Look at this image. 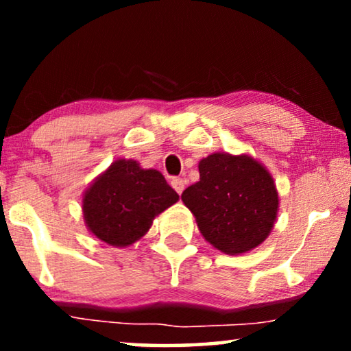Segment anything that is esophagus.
Returning a JSON list of instances; mask_svg holds the SVG:
<instances>
[{
    "mask_svg": "<svg viewBox=\"0 0 351 351\" xmlns=\"http://www.w3.org/2000/svg\"><path fill=\"white\" fill-rule=\"evenodd\" d=\"M171 185H172V189H174L177 193H182V191H184V189H185V182L182 180V179H179V177H174V179L171 180Z\"/></svg>",
    "mask_w": 351,
    "mask_h": 351,
    "instance_id": "obj_1",
    "label": "esophagus"
}]
</instances>
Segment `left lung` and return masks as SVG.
<instances>
[{
  "mask_svg": "<svg viewBox=\"0 0 351 351\" xmlns=\"http://www.w3.org/2000/svg\"><path fill=\"white\" fill-rule=\"evenodd\" d=\"M199 180L182 201L206 241L230 256L252 251L275 225L280 198L267 167L249 155L217 152L198 165Z\"/></svg>",
  "mask_w": 351,
  "mask_h": 351,
  "instance_id": "1",
  "label": "left lung"
}]
</instances>
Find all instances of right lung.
I'll use <instances>...</instances> for the list:
<instances>
[{"mask_svg":"<svg viewBox=\"0 0 351 351\" xmlns=\"http://www.w3.org/2000/svg\"><path fill=\"white\" fill-rule=\"evenodd\" d=\"M179 201L160 171L134 160H117L83 195V217L90 233L114 247H126L150 230L158 214Z\"/></svg>","mask_w":351,"mask_h":351,"instance_id":"add662e5","label":"right lung"}]
</instances>
